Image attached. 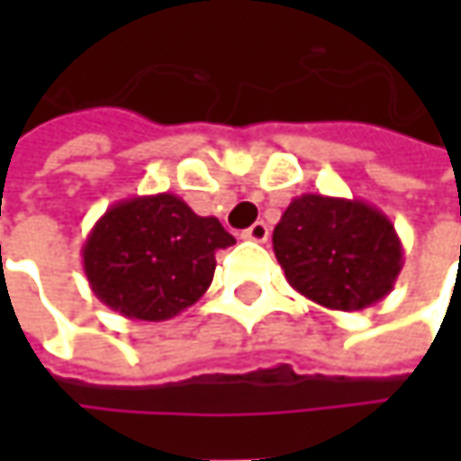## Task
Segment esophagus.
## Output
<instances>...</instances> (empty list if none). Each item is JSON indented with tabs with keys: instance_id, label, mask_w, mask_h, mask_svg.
I'll list each match as a JSON object with an SVG mask.
<instances>
[{
	"instance_id": "34e87169",
	"label": "esophagus",
	"mask_w": 461,
	"mask_h": 461,
	"mask_svg": "<svg viewBox=\"0 0 461 461\" xmlns=\"http://www.w3.org/2000/svg\"><path fill=\"white\" fill-rule=\"evenodd\" d=\"M240 239L246 240H257V243H264V240L269 239V225L267 222L257 221L251 228H246L243 233H240Z\"/></svg>"
}]
</instances>
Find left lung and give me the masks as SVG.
Segmentation results:
<instances>
[{
	"mask_svg": "<svg viewBox=\"0 0 461 461\" xmlns=\"http://www.w3.org/2000/svg\"><path fill=\"white\" fill-rule=\"evenodd\" d=\"M272 243L287 282L328 310L380 303L402 269L395 225L362 200L300 194L282 212Z\"/></svg>",
	"mask_w": 461,
	"mask_h": 461,
	"instance_id": "left-lung-1",
	"label": "left lung"
}]
</instances>
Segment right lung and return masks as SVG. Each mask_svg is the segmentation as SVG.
<instances>
[{"label":"right lung","instance_id":"right-lung-1","mask_svg":"<svg viewBox=\"0 0 461 461\" xmlns=\"http://www.w3.org/2000/svg\"><path fill=\"white\" fill-rule=\"evenodd\" d=\"M236 239L171 194L120 200L95 222L81 258L92 293L125 318L168 321L194 305L215 275V254Z\"/></svg>","mask_w":461,"mask_h":461}]
</instances>
